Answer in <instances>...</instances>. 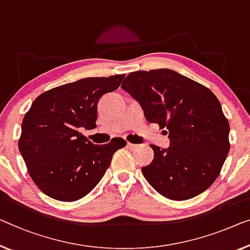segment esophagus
I'll use <instances>...</instances> for the list:
<instances>
[{"label":"esophagus","mask_w":250,"mask_h":250,"mask_svg":"<svg viewBox=\"0 0 250 250\" xmlns=\"http://www.w3.org/2000/svg\"><path fill=\"white\" fill-rule=\"evenodd\" d=\"M126 146H128V148H129V149H131V150H133V149H137L138 145L131 144V143H128V144H126Z\"/></svg>","instance_id":"34e87169"}]
</instances>
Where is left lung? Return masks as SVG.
Instances as JSON below:
<instances>
[{"label":"left lung","instance_id":"left-lung-1","mask_svg":"<svg viewBox=\"0 0 250 250\" xmlns=\"http://www.w3.org/2000/svg\"><path fill=\"white\" fill-rule=\"evenodd\" d=\"M121 87L137 100L146 120L165 128L169 147L150 145L145 178L169 200L192 199L213 184L230 149L228 119L204 85L172 69L130 73Z\"/></svg>","mask_w":250,"mask_h":250}]
</instances>
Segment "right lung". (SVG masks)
I'll return each mask as SVG.
<instances>
[{"label": "right lung", "instance_id": "add662e5", "mask_svg": "<svg viewBox=\"0 0 250 250\" xmlns=\"http://www.w3.org/2000/svg\"><path fill=\"white\" fill-rule=\"evenodd\" d=\"M125 74L88 77L43 92L25 113L19 150L30 177L44 194L62 202L87 195L126 141L94 145L81 129L96 126L98 103L120 86Z\"/></svg>", "mask_w": 250, "mask_h": 250}]
</instances>
